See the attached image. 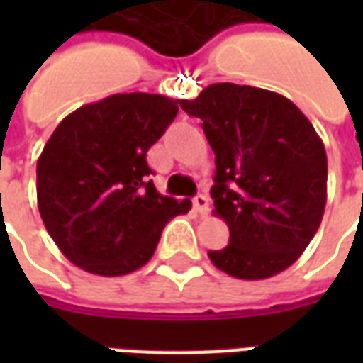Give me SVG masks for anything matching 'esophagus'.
<instances>
[{
  "label": "esophagus",
  "instance_id": "obj_1",
  "mask_svg": "<svg viewBox=\"0 0 363 363\" xmlns=\"http://www.w3.org/2000/svg\"><path fill=\"white\" fill-rule=\"evenodd\" d=\"M194 210H196L200 216H206V213L210 212V200H208V196L206 194H198V196H194Z\"/></svg>",
  "mask_w": 363,
  "mask_h": 363
}]
</instances>
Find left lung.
<instances>
[{
    "mask_svg": "<svg viewBox=\"0 0 363 363\" xmlns=\"http://www.w3.org/2000/svg\"><path fill=\"white\" fill-rule=\"evenodd\" d=\"M179 104L202 120L216 153L210 194L229 245L208 252L213 267L241 280L291 267L327 204V153L311 122L284 95L235 83H213Z\"/></svg>",
    "mask_w": 363,
    "mask_h": 363,
    "instance_id": "8db88e82",
    "label": "left lung"
}]
</instances>
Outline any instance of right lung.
<instances>
[{
	"instance_id": "add662e5",
	"label": "right lung",
	"mask_w": 363,
	"mask_h": 363,
	"mask_svg": "<svg viewBox=\"0 0 363 363\" xmlns=\"http://www.w3.org/2000/svg\"><path fill=\"white\" fill-rule=\"evenodd\" d=\"M177 104L151 93L111 95L67 114L46 142L36 163L38 212L75 267L134 272L153 257L167 221L192 208L159 194L145 159Z\"/></svg>"
}]
</instances>
